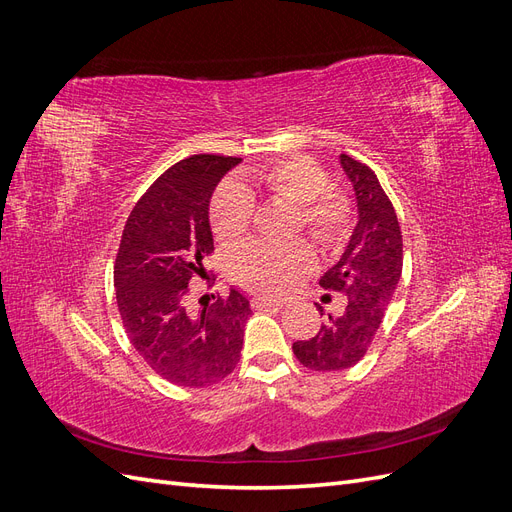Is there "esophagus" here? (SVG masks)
Returning a JSON list of instances; mask_svg holds the SVG:
<instances>
[{
  "label": "esophagus",
  "instance_id": "obj_1",
  "mask_svg": "<svg viewBox=\"0 0 512 512\" xmlns=\"http://www.w3.org/2000/svg\"><path fill=\"white\" fill-rule=\"evenodd\" d=\"M284 303H286V301H282V299H273V297H256V299L252 301V305H254L256 309H271V307H284Z\"/></svg>",
  "mask_w": 512,
  "mask_h": 512
}]
</instances>
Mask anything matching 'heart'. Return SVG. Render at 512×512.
I'll return each instance as SVG.
<instances>
[{
    "label": "heart",
    "mask_w": 512,
    "mask_h": 512,
    "mask_svg": "<svg viewBox=\"0 0 512 512\" xmlns=\"http://www.w3.org/2000/svg\"><path fill=\"white\" fill-rule=\"evenodd\" d=\"M252 192H267L297 203L294 230H307L324 250L342 245L354 222L352 198L344 188L331 183L327 168L314 158L290 156L250 170L245 185L226 181L215 190L209 209L215 239L237 243L247 235L256 213ZM314 262L312 245L305 241H250L232 252L228 269L232 280L245 288L280 294L312 271Z\"/></svg>",
    "instance_id": "obj_1"
}]
</instances>
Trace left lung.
Wrapping results in <instances>:
<instances>
[{
    "label": "left lung",
    "instance_id": "obj_1",
    "mask_svg": "<svg viewBox=\"0 0 512 512\" xmlns=\"http://www.w3.org/2000/svg\"><path fill=\"white\" fill-rule=\"evenodd\" d=\"M342 166L352 181L359 222L346 252L322 275L324 290L342 292V312L324 314L314 337L294 342L299 363L314 371H342L359 363L380 329L386 307L393 301L404 267V241L395 207L382 190L374 170L342 153ZM331 301V294H324Z\"/></svg>",
    "mask_w": 512,
    "mask_h": 512
}]
</instances>
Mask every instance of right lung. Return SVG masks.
<instances>
[{"mask_svg":"<svg viewBox=\"0 0 512 512\" xmlns=\"http://www.w3.org/2000/svg\"><path fill=\"white\" fill-rule=\"evenodd\" d=\"M241 158L200 156L170 166L138 198L115 258L119 316L132 346L164 380L209 386L237 367L252 309L239 290L192 314L188 284L213 252L209 200Z\"/></svg>","mask_w":512,"mask_h":512,"instance_id":"add662e5","label":"right lung"}]
</instances>
